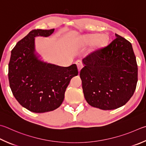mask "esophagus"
I'll use <instances>...</instances> for the list:
<instances>
[{
	"label": "esophagus",
	"mask_w": 146,
	"mask_h": 146,
	"mask_svg": "<svg viewBox=\"0 0 146 146\" xmlns=\"http://www.w3.org/2000/svg\"><path fill=\"white\" fill-rule=\"evenodd\" d=\"M76 64L77 66L78 71H80L81 69L82 68V67H83V64H82V61L81 60H77V61L76 62Z\"/></svg>",
	"instance_id": "34e87169"
}]
</instances>
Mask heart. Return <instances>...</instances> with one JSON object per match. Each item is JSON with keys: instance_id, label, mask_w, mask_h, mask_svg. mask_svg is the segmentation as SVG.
<instances>
[{"instance_id": "b5f03b06", "label": "heart", "mask_w": 146, "mask_h": 146, "mask_svg": "<svg viewBox=\"0 0 146 146\" xmlns=\"http://www.w3.org/2000/svg\"><path fill=\"white\" fill-rule=\"evenodd\" d=\"M108 38L106 35L100 36L99 34H88L82 36L78 39L79 46H84L94 43V47L97 49L102 48L108 43Z\"/></svg>"}]
</instances>
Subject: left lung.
Wrapping results in <instances>:
<instances>
[{
  "instance_id": "1",
  "label": "left lung",
  "mask_w": 146,
  "mask_h": 146,
  "mask_svg": "<svg viewBox=\"0 0 146 146\" xmlns=\"http://www.w3.org/2000/svg\"><path fill=\"white\" fill-rule=\"evenodd\" d=\"M116 38L83 59L80 71L85 99L93 107L113 110L126 104L134 94L138 67L131 43Z\"/></svg>"
}]
</instances>
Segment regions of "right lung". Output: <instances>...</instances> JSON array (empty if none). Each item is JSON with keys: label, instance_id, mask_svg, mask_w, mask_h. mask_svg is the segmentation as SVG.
Instances as JSON below:
<instances>
[{"label": "right lung", "instance_id": "obj_1", "mask_svg": "<svg viewBox=\"0 0 146 146\" xmlns=\"http://www.w3.org/2000/svg\"><path fill=\"white\" fill-rule=\"evenodd\" d=\"M50 30L34 29L21 39L11 50L8 68L9 86L22 107L31 112H50L62 104L70 80L78 75L75 64L61 67L47 64L34 54V38L47 37Z\"/></svg>", "mask_w": 146, "mask_h": 146}]
</instances>
